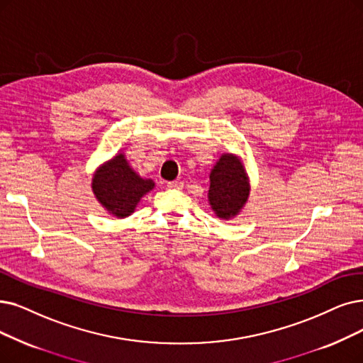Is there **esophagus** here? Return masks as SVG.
I'll use <instances>...</instances> for the list:
<instances>
[{
  "label": "esophagus",
  "instance_id": "1",
  "mask_svg": "<svg viewBox=\"0 0 363 363\" xmlns=\"http://www.w3.org/2000/svg\"><path fill=\"white\" fill-rule=\"evenodd\" d=\"M167 186H168V189H177V191H180V189H183V187H184V183L176 180V182H169Z\"/></svg>",
  "mask_w": 363,
  "mask_h": 363
}]
</instances>
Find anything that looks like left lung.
<instances>
[{
	"instance_id": "obj_1",
	"label": "left lung",
	"mask_w": 363,
	"mask_h": 363,
	"mask_svg": "<svg viewBox=\"0 0 363 363\" xmlns=\"http://www.w3.org/2000/svg\"><path fill=\"white\" fill-rule=\"evenodd\" d=\"M250 195L247 172L240 157L223 153L210 172L208 202L214 214L229 220L240 214Z\"/></svg>"
}]
</instances>
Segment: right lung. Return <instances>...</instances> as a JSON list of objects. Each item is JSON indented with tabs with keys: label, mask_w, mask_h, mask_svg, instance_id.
<instances>
[{
	"label": "right lung",
	"mask_w": 363,
	"mask_h": 363,
	"mask_svg": "<svg viewBox=\"0 0 363 363\" xmlns=\"http://www.w3.org/2000/svg\"><path fill=\"white\" fill-rule=\"evenodd\" d=\"M153 187L155 182L140 177L123 153L101 165L92 179V191L98 202L118 219L131 216L140 199Z\"/></svg>",
	"instance_id": "right-lung-1"
}]
</instances>
